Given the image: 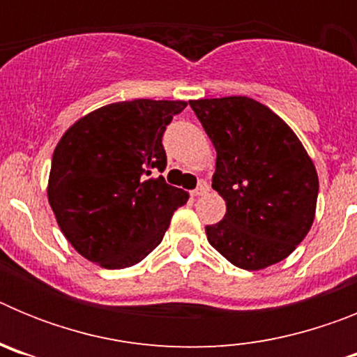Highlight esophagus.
Here are the masks:
<instances>
[{"label": "esophagus", "mask_w": 357, "mask_h": 357, "mask_svg": "<svg viewBox=\"0 0 357 357\" xmlns=\"http://www.w3.org/2000/svg\"><path fill=\"white\" fill-rule=\"evenodd\" d=\"M207 193H209V184L202 181L200 184H198V188L195 189L191 195H193V197H204V195H207Z\"/></svg>", "instance_id": "esophagus-1"}]
</instances>
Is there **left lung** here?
I'll use <instances>...</instances> for the list:
<instances>
[{
	"mask_svg": "<svg viewBox=\"0 0 357 357\" xmlns=\"http://www.w3.org/2000/svg\"><path fill=\"white\" fill-rule=\"evenodd\" d=\"M216 148L213 189L225 200L207 241L229 263L263 270L286 259L313 225L318 175L295 132L247 96L191 100Z\"/></svg>",
	"mask_w": 357,
	"mask_h": 357,
	"instance_id": "8db88e82",
	"label": "left lung"
}]
</instances>
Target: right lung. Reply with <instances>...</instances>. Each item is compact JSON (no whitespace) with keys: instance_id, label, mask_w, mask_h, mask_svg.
<instances>
[{"instance_id":"1","label":"right lung","mask_w":357,"mask_h":357,"mask_svg":"<svg viewBox=\"0 0 357 357\" xmlns=\"http://www.w3.org/2000/svg\"><path fill=\"white\" fill-rule=\"evenodd\" d=\"M188 103L132 100L96 109L66 130L52 159L48 202L73 248L109 270L143 261L188 202L166 184L162 135Z\"/></svg>"}]
</instances>
